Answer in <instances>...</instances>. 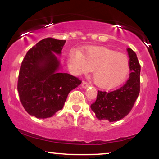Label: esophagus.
Returning <instances> with one entry per match:
<instances>
[{
  "label": "esophagus",
  "instance_id": "1",
  "mask_svg": "<svg viewBox=\"0 0 159 159\" xmlns=\"http://www.w3.org/2000/svg\"><path fill=\"white\" fill-rule=\"evenodd\" d=\"M81 87H82V88L87 89V88H88L89 87H90V85H89L87 83V82L83 81V82H82V84H81Z\"/></svg>",
  "mask_w": 159,
  "mask_h": 159
}]
</instances>
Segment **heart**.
Returning a JSON list of instances; mask_svg holds the SVG:
<instances>
[{"instance_id":"b5f03b06","label":"heart","mask_w":159,"mask_h":159,"mask_svg":"<svg viewBox=\"0 0 159 159\" xmlns=\"http://www.w3.org/2000/svg\"><path fill=\"white\" fill-rule=\"evenodd\" d=\"M68 63L72 73L77 75L93 70L95 84L103 89L119 86L130 69L126 55L104 47H90L82 54L70 53Z\"/></svg>"}]
</instances>
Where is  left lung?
Masks as SVG:
<instances>
[{
    "label": "left lung",
    "instance_id": "1",
    "mask_svg": "<svg viewBox=\"0 0 159 159\" xmlns=\"http://www.w3.org/2000/svg\"><path fill=\"white\" fill-rule=\"evenodd\" d=\"M129 57L130 74L125 84L111 92L98 91L96 101L91 109L98 120L116 122L122 120L132 110L140 93V66L136 54L127 48Z\"/></svg>",
    "mask_w": 159,
    "mask_h": 159
}]
</instances>
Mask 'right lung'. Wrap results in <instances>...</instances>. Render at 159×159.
Returning a JSON list of instances; mask_svg holds the SVG:
<instances>
[{
    "mask_svg": "<svg viewBox=\"0 0 159 159\" xmlns=\"http://www.w3.org/2000/svg\"><path fill=\"white\" fill-rule=\"evenodd\" d=\"M66 40L46 38L27 52L21 63L18 81L20 100L25 111L38 119L54 116L64 105L70 91L81 81L61 72L57 55Z\"/></svg>",
    "mask_w": 159,
    "mask_h": 159,
    "instance_id": "right-lung-1",
    "label": "right lung"
}]
</instances>
